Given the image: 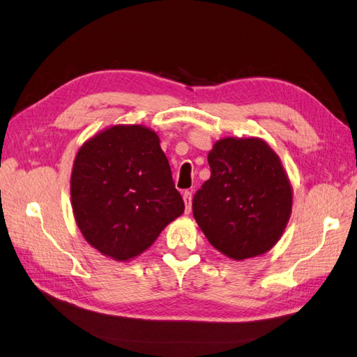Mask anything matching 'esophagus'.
Masks as SVG:
<instances>
[{
	"label": "esophagus",
	"mask_w": 357,
	"mask_h": 357,
	"mask_svg": "<svg viewBox=\"0 0 357 357\" xmlns=\"http://www.w3.org/2000/svg\"><path fill=\"white\" fill-rule=\"evenodd\" d=\"M182 197H184V204H185V214H188L190 211H192V193L184 192Z\"/></svg>",
	"instance_id": "obj_1"
}]
</instances>
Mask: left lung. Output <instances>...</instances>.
<instances>
[{
  "mask_svg": "<svg viewBox=\"0 0 357 357\" xmlns=\"http://www.w3.org/2000/svg\"><path fill=\"white\" fill-rule=\"evenodd\" d=\"M211 176L193 197L208 242L233 260L272 250L291 219L294 190L280 156L261 138L227 137L208 153Z\"/></svg>",
  "mask_w": 357,
  "mask_h": 357,
  "instance_id": "8db88e82",
  "label": "left lung"
}]
</instances>
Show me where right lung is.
<instances>
[{
  "label": "right lung",
  "instance_id": "1",
  "mask_svg": "<svg viewBox=\"0 0 357 357\" xmlns=\"http://www.w3.org/2000/svg\"><path fill=\"white\" fill-rule=\"evenodd\" d=\"M70 188L82 236L117 261L143 254L184 213L160 137L143 124H114L88 138Z\"/></svg>",
  "mask_w": 357,
  "mask_h": 357
}]
</instances>
